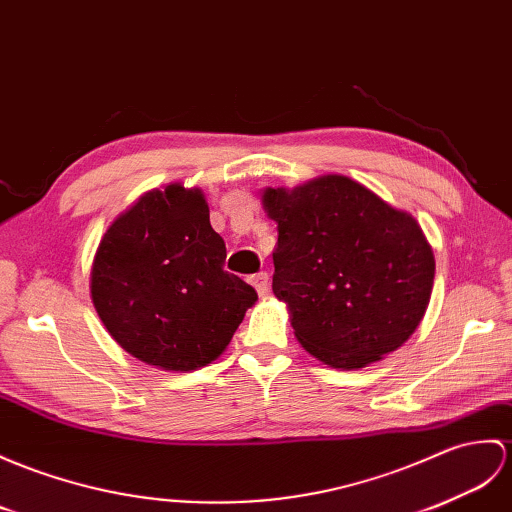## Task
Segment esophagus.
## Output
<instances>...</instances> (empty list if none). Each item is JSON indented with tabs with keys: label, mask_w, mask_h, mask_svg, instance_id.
<instances>
[{
	"label": "esophagus",
	"mask_w": 512,
	"mask_h": 512,
	"mask_svg": "<svg viewBox=\"0 0 512 512\" xmlns=\"http://www.w3.org/2000/svg\"><path fill=\"white\" fill-rule=\"evenodd\" d=\"M251 283L255 285V290H257V294L259 296H264L266 292H268V285H270V277H268V272H257V275H253L251 277Z\"/></svg>",
	"instance_id": "34e87169"
}]
</instances>
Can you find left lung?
<instances>
[{
  "mask_svg": "<svg viewBox=\"0 0 512 512\" xmlns=\"http://www.w3.org/2000/svg\"><path fill=\"white\" fill-rule=\"evenodd\" d=\"M277 222L272 292L294 336L334 368H362L397 351L427 310L434 253L410 213L347 176L266 189Z\"/></svg>",
  "mask_w": 512,
  "mask_h": 512,
  "instance_id": "1",
  "label": "left lung"
}]
</instances>
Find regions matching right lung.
<instances>
[{"label": "right lung", "instance_id": "right-lung-1", "mask_svg": "<svg viewBox=\"0 0 512 512\" xmlns=\"http://www.w3.org/2000/svg\"><path fill=\"white\" fill-rule=\"evenodd\" d=\"M227 246L198 189L141 196L104 233L91 299L122 349L165 371H194L227 349L257 292L224 270Z\"/></svg>", "mask_w": 512, "mask_h": 512}]
</instances>
